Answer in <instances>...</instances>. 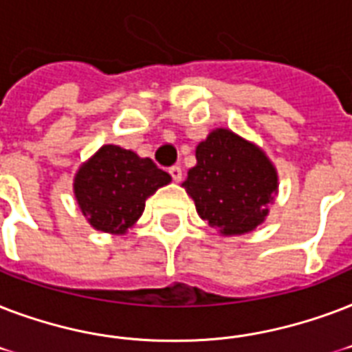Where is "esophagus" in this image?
Here are the masks:
<instances>
[{
    "label": "esophagus",
    "mask_w": 352,
    "mask_h": 352,
    "mask_svg": "<svg viewBox=\"0 0 352 352\" xmlns=\"http://www.w3.org/2000/svg\"><path fill=\"white\" fill-rule=\"evenodd\" d=\"M168 174L173 176L174 182H179V179H182V176H184V173H182V167H178V165H173V167L168 168Z\"/></svg>",
    "instance_id": "obj_1"
}]
</instances>
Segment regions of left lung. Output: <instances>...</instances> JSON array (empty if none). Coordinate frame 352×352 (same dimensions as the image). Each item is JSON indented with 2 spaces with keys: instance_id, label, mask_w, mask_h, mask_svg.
I'll list each match as a JSON object with an SVG mask.
<instances>
[{
  "instance_id": "left-lung-1",
  "label": "left lung",
  "mask_w": 352,
  "mask_h": 352,
  "mask_svg": "<svg viewBox=\"0 0 352 352\" xmlns=\"http://www.w3.org/2000/svg\"><path fill=\"white\" fill-rule=\"evenodd\" d=\"M184 187L201 220L222 235H242L266 219L277 173L263 151L219 128L196 146V165Z\"/></svg>"
}]
</instances>
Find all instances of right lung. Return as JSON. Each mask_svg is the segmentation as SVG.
Segmentation results:
<instances>
[{
	"label": "right lung",
	"instance_id": "right-lung-1",
	"mask_svg": "<svg viewBox=\"0 0 352 352\" xmlns=\"http://www.w3.org/2000/svg\"><path fill=\"white\" fill-rule=\"evenodd\" d=\"M170 182L151 157L104 145L75 176V196L95 230L124 233L145 211V201Z\"/></svg>",
	"mask_w": 352,
	"mask_h": 352
}]
</instances>
